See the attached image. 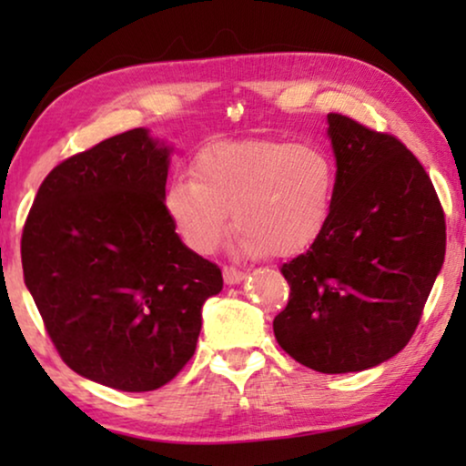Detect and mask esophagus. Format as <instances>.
I'll list each match as a JSON object with an SVG mask.
<instances>
[{"mask_svg":"<svg viewBox=\"0 0 466 466\" xmlns=\"http://www.w3.org/2000/svg\"><path fill=\"white\" fill-rule=\"evenodd\" d=\"M222 278H225V284L233 286V284H239L241 279L246 278V273L235 269V267H225V269H222Z\"/></svg>","mask_w":466,"mask_h":466,"instance_id":"1","label":"esophagus"}]
</instances>
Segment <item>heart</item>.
<instances>
[{"instance_id": "1", "label": "heart", "mask_w": 466, "mask_h": 466, "mask_svg": "<svg viewBox=\"0 0 466 466\" xmlns=\"http://www.w3.org/2000/svg\"><path fill=\"white\" fill-rule=\"evenodd\" d=\"M163 203L184 244L212 254L228 231L246 257L303 252L327 227L337 190L333 157L322 146L289 139L218 142L193 158Z\"/></svg>"}]
</instances>
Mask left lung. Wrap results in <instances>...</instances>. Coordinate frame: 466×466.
<instances>
[{"instance_id":"obj_1","label":"left lung","mask_w":466,"mask_h":466,"mask_svg":"<svg viewBox=\"0 0 466 466\" xmlns=\"http://www.w3.org/2000/svg\"><path fill=\"white\" fill-rule=\"evenodd\" d=\"M337 163L330 218L282 265L289 305L273 320L284 352L320 373L365 371L411 339L445 258L429 174L397 137L329 114Z\"/></svg>"}]
</instances>
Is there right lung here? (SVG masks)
Listing matches in <instances>:
<instances>
[{
    "label": "right lung",
    "instance_id": "add662e5",
    "mask_svg": "<svg viewBox=\"0 0 466 466\" xmlns=\"http://www.w3.org/2000/svg\"><path fill=\"white\" fill-rule=\"evenodd\" d=\"M171 146L139 127L69 157L37 190L23 276L56 352L82 378L157 390L195 354L222 273L165 212Z\"/></svg>",
    "mask_w": 466,
    "mask_h": 466
}]
</instances>
